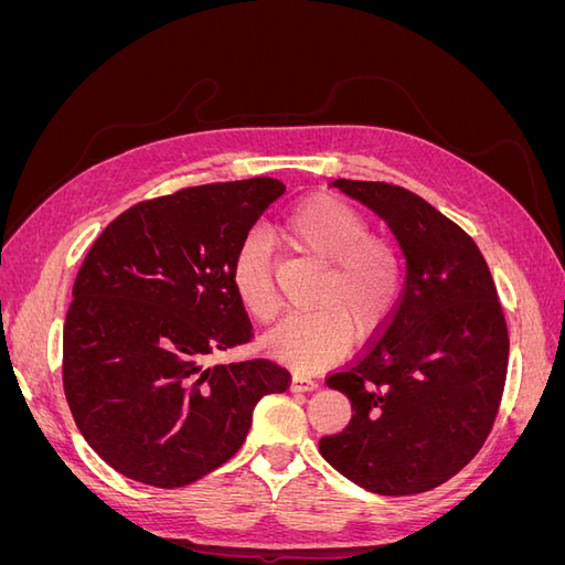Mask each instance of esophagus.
I'll return each instance as SVG.
<instances>
[{
  "instance_id": "obj_1",
  "label": "esophagus",
  "mask_w": 565,
  "mask_h": 565,
  "mask_svg": "<svg viewBox=\"0 0 565 565\" xmlns=\"http://www.w3.org/2000/svg\"><path fill=\"white\" fill-rule=\"evenodd\" d=\"M316 386H318V382L311 380V377H306L303 372H295L292 382H289V388H292V391H311Z\"/></svg>"
}]
</instances>
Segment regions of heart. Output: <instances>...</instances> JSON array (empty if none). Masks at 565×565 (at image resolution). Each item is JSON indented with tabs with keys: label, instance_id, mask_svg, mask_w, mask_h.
<instances>
[{
	"label": "heart",
	"instance_id": "obj_1",
	"mask_svg": "<svg viewBox=\"0 0 565 565\" xmlns=\"http://www.w3.org/2000/svg\"><path fill=\"white\" fill-rule=\"evenodd\" d=\"M282 241L295 252L324 264L311 313L287 316L273 328L266 349L303 370L339 361L358 337H372L396 309L403 282L401 254L382 235L370 233V221L351 204L330 195L303 200L282 226ZM231 278L245 309L270 320L278 309L270 252L262 235H249L237 247Z\"/></svg>",
	"mask_w": 565,
	"mask_h": 565
}]
</instances>
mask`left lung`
Listing matches in <instances>:
<instances>
[{
	"instance_id": "obj_1",
	"label": "left lung",
	"mask_w": 565,
	"mask_h": 565,
	"mask_svg": "<svg viewBox=\"0 0 565 565\" xmlns=\"http://www.w3.org/2000/svg\"><path fill=\"white\" fill-rule=\"evenodd\" d=\"M332 185L386 221L407 276L386 330L328 377L353 415L318 448L370 492H426L469 465L498 417L509 363L502 303L481 249L429 202L384 181Z\"/></svg>"
}]
</instances>
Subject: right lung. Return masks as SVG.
<instances>
[{
    "instance_id": "add662e5",
    "label": "right lung",
    "mask_w": 565,
    "mask_h": 565,
    "mask_svg": "<svg viewBox=\"0 0 565 565\" xmlns=\"http://www.w3.org/2000/svg\"><path fill=\"white\" fill-rule=\"evenodd\" d=\"M278 179L183 188L119 214L84 259L63 328V388L98 457L134 481L181 488L228 461L289 372L266 358L210 365L247 344L231 264Z\"/></svg>"
}]
</instances>
